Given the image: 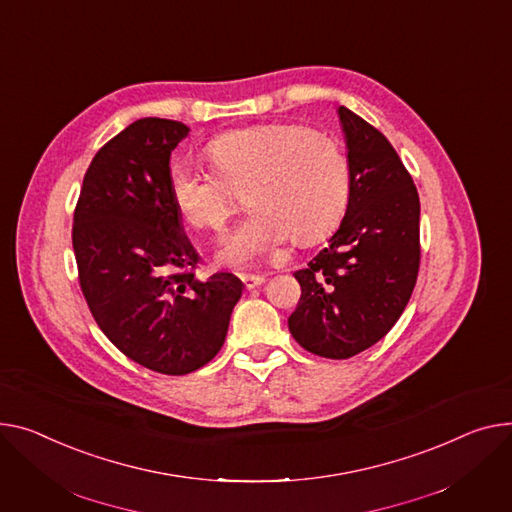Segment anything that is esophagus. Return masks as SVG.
Wrapping results in <instances>:
<instances>
[{
	"instance_id": "34e87169",
	"label": "esophagus",
	"mask_w": 512,
	"mask_h": 512,
	"mask_svg": "<svg viewBox=\"0 0 512 512\" xmlns=\"http://www.w3.org/2000/svg\"><path fill=\"white\" fill-rule=\"evenodd\" d=\"M241 282L245 284L247 290H253V288L261 286V284L265 282V278H263V276H253V274H243V276H241Z\"/></svg>"
}]
</instances>
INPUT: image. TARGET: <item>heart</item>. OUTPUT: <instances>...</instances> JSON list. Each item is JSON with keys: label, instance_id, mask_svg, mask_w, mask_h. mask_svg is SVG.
<instances>
[{"label": "heart", "instance_id": "heart-1", "mask_svg": "<svg viewBox=\"0 0 512 512\" xmlns=\"http://www.w3.org/2000/svg\"><path fill=\"white\" fill-rule=\"evenodd\" d=\"M214 173L185 164L168 175V195L195 230L220 234L247 193L253 216L228 236L218 261L247 267L290 236L313 243L342 218L350 195L344 150L317 129L294 123L255 125L218 135L206 148Z\"/></svg>", "mask_w": 512, "mask_h": 512}]
</instances>
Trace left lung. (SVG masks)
Listing matches in <instances>:
<instances>
[{"label": "left lung", "mask_w": 512, "mask_h": 512, "mask_svg": "<svg viewBox=\"0 0 512 512\" xmlns=\"http://www.w3.org/2000/svg\"><path fill=\"white\" fill-rule=\"evenodd\" d=\"M350 195L346 216L294 278L300 300L288 319L317 356L352 358L383 339L414 292L420 269L418 189L385 135L346 107Z\"/></svg>", "instance_id": "left-lung-1"}]
</instances>
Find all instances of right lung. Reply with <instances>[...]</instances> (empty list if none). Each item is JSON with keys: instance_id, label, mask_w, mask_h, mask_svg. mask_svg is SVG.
Segmentation results:
<instances>
[{"instance_id": "right-lung-1", "label": "right lung", "mask_w": 512, "mask_h": 512, "mask_svg": "<svg viewBox=\"0 0 512 512\" xmlns=\"http://www.w3.org/2000/svg\"><path fill=\"white\" fill-rule=\"evenodd\" d=\"M179 121L146 117L92 158L74 212L72 243L88 309L133 362L189 374L222 348L243 282L226 271L195 278L197 251L168 195Z\"/></svg>"}]
</instances>
